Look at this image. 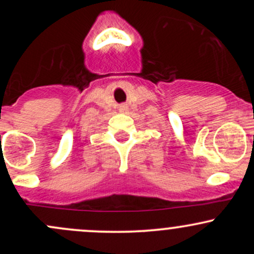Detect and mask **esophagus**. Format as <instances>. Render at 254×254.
<instances>
[{
    "instance_id": "esophagus-1",
    "label": "esophagus",
    "mask_w": 254,
    "mask_h": 254,
    "mask_svg": "<svg viewBox=\"0 0 254 254\" xmlns=\"http://www.w3.org/2000/svg\"><path fill=\"white\" fill-rule=\"evenodd\" d=\"M119 110H121L122 112H125V111H127V105H121V106H119Z\"/></svg>"
}]
</instances>
